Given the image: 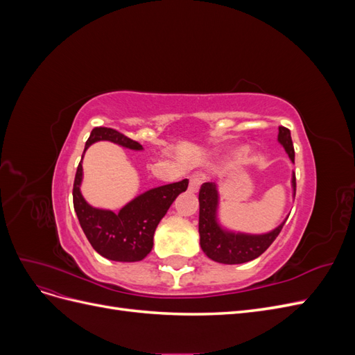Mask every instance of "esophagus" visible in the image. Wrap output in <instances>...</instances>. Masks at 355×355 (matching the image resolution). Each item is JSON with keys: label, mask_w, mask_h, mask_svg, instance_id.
Returning <instances> with one entry per match:
<instances>
[{"label": "esophagus", "mask_w": 355, "mask_h": 355, "mask_svg": "<svg viewBox=\"0 0 355 355\" xmlns=\"http://www.w3.org/2000/svg\"><path fill=\"white\" fill-rule=\"evenodd\" d=\"M200 185H201V179L198 176L189 178V192H192V194H197L200 189Z\"/></svg>", "instance_id": "1"}]
</instances>
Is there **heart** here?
<instances>
[{
  "mask_svg": "<svg viewBox=\"0 0 355 355\" xmlns=\"http://www.w3.org/2000/svg\"><path fill=\"white\" fill-rule=\"evenodd\" d=\"M244 153V149H232V151L227 155V158H237V157H240L241 154Z\"/></svg>",
  "mask_w": 355,
  "mask_h": 355,
  "instance_id": "obj_1",
  "label": "heart"
}]
</instances>
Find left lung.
<instances>
[{
  "label": "left lung",
  "instance_id": "obj_1",
  "mask_svg": "<svg viewBox=\"0 0 355 355\" xmlns=\"http://www.w3.org/2000/svg\"><path fill=\"white\" fill-rule=\"evenodd\" d=\"M278 144H280L290 161L295 163V149L290 130L286 127H278ZM292 196L295 198L296 191V178L292 173ZM200 218H198V232H200V245L207 257L211 261L227 265H237L250 262L259 257L272 241L278 237L283 225L287 218L277 227L268 232L250 234L235 231L220 222L219 207H220V192L219 187L214 182H206L202 184L200 194Z\"/></svg>",
  "mask_w": 355,
  "mask_h": 355
}]
</instances>
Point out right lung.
Returning a JSON list of instances; mask_svg holds the SVG:
<instances>
[{"label": "right lung", "mask_w": 355, "mask_h": 355, "mask_svg": "<svg viewBox=\"0 0 355 355\" xmlns=\"http://www.w3.org/2000/svg\"><path fill=\"white\" fill-rule=\"evenodd\" d=\"M99 141H108L132 151H142L137 144L114 128L96 127L85 142L81 161L73 180V209L81 228L93 249L101 256L115 262L142 261L153 250L154 232L159 220L170 209L179 194L185 192L189 180L184 179L175 184L148 189L118 210L99 209L83 197V158L87 149Z\"/></svg>", "instance_id": "right-lung-1"}]
</instances>
